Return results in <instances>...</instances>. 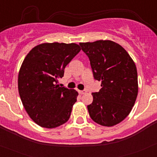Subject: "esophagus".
<instances>
[{
	"label": "esophagus",
	"mask_w": 157,
	"mask_h": 157,
	"mask_svg": "<svg viewBox=\"0 0 157 157\" xmlns=\"http://www.w3.org/2000/svg\"><path fill=\"white\" fill-rule=\"evenodd\" d=\"M86 93V90H78V94H85Z\"/></svg>",
	"instance_id": "obj_1"
}]
</instances>
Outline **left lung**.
Returning a JSON list of instances; mask_svg holds the SVG:
<instances>
[{"label":"left lung","mask_w":157,"mask_h":157,"mask_svg":"<svg viewBox=\"0 0 157 157\" xmlns=\"http://www.w3.org/2000/svg\"><path fill=\"white\" fill-rule=\"evenodd\" d=\"M90 61L94 77L101 82L87 106L95 123L112 127L121 123L132 110L138 92V72L134 60L118 43L110 40L79 43Z\"/></svg>","instance_id":"8db88e82"}]
</instances>
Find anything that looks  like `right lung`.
<instances>
[{"label":"right lung","mask_w":157,"mask_h":157,"mask_svg":"<svg viewBox=\"0 0 157 157\" xmlns=\"http://www.w3.org/2000/svg\"><path fill=\"white\" fill-rule=\"evenodd\" d=\"M80 50L75 43H42L23 59L18 75L19 94L27 114L40 127L55 128L69 120L78 94L56 83Z\"/></svg>","instance_id":"add662e5"}]
</instances>
